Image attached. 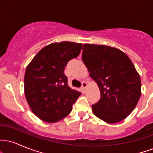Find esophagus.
<instances>
[{
    "instance_id": "34e87169",
    "label": "esophagus",
    "mask_w": 153,
    "mask_h": 153,
    "mask_svg": "<svg viewBox=\"0 0 153 153\" xmlns=\"http://www.w3.org/2000/svg\"><path fill=\"white\" fill-rule=\"evenodd\" d=\"M87 86H88V83H87V82L83 81V82H82V86H81V88H82V90L85 91V89H86Z\"/></svg>"
}]
</instances>
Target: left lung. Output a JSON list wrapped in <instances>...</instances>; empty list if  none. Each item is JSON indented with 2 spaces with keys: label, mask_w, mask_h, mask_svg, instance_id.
I'll use <instances>...</instances> for the list:
<instances>
[{
  "label": "left lung",
  "mask_w": 153,
  "mask_h": 153,
  "mask_svg": "<svg viewBox=\"0 0 153 153\" xmlns=\"http://www.w3.org/2000/svg\"><path fill=\"white\" fill-rule=\"evenodd\" d=\"M82 62L101 93L93 113L108 124L121 122L131 113L141 96V80L129 57L106 45L85 44Z\"/></svg>",
  "instance_id": "obj_1"
}]
</instances>
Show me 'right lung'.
Here are the masks:
<instances>
[{"label": "right lung", "instance_id": "obj_1", "mask_svg": "<svg viewBox=\"0 0 153 153\" xmlns=\"http://www.w3.org/2000/svg\"><path fill=\"white\" fill-rule=\"evenodd\" d=\"M80 43L61 42L42 49L26 68L24 94L31 111L39 119L54 123L71 112L81 93L68 85L65 67L81 51Z\"/></svg>", "mask_w": 153, "mask_h": 153}]
</instances>
